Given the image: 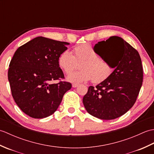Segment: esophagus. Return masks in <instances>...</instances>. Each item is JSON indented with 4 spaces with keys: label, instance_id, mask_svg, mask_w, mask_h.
I'll return each mask as SVG.
<instances>
[{
    "label": "esophagus",
    "instance_id": "1",
    "mask_svg": "<svg viewBox=\"0 0 154 154\" xmlns=\"http://www.w3.org/2000/svg\"><path fill=\"white\" fill-rule=\"evenodd\" d=\"M79 85V84H78V83H73V85H72V87H73V88H75V87H77Z\"/></svg>",
    "mask_w": 154,
    "mask_h": 154
}]
</instances>
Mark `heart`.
<instances>
[{
    "label": "heart",
    "instance_id": "heart-1",
    "mask_svg": "<svg viewBox=\"0 0 154 154\" xmlns=\"http://www.w3.org/2000/svg\"><path fill=\"white\" fill-rule=\"evenodd\" d=\"M73 54L65 50L58 57V65L65 73H69L81 63V69L71 72L67 80L71 83L85 82L92 79L94 83H99L106 79L112 73L113 68L103 58L98 56L97 52L89 44H83L73 49Z\"/></svg>",
    "mask_w": 154,
    "mask_h": 154
}]
</instances>
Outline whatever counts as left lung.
I'll return each mask as SVG.
<instances>
[{"label": "left lung", "instance_id": "1", "mask_svg": "<svg viewBox=\"0 0 154 154\" xmlns=\"http://www.w3.org/2000/svg\"><path fill=\"white\" fill-rule=\"evenodd\" d=\"M94 49L114 70L106 79L90 86L83 103L91 115L113 120L128 112L134 104L143 81V67L139 53L119 36L99 42Z\"/></svg>", "mask_w": 154, "mask_h": 154}]
</instances>
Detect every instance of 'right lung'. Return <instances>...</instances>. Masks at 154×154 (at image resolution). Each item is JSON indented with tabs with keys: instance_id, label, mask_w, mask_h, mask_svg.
I'll return each mask as SVG.
<instances>
[{
	"instance_id": "add662e5",
	"label": "right lung",
	"mask_w": 154,
	"mask_h": 154,
	"mask_svg": "<svg viewBox=\"0 0 154 154\" xmlns=\"http://www.w3.org/2000/svg\"><path fill=\"white\" fill-rule=\"evenodd\" d=\"M69 43L36 37L19 47L9 65L8 81L18 107L34 119L54 114L71 84L54 80L63 79L58 57Z\"/></svg>"
}]
</instances>
